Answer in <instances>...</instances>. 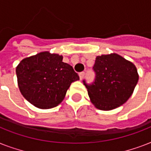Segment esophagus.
<instances>
[{
	"mask_svg": "<svg viewBox=\"0 0 151 151\" xmlns=\"http://www.w3.org/2000/svg\"><path fill=\"white\" fill-rule=\"evenodd\" d=\"M84 77H85V72H81V73H79V78H80V80H82Z\"/></svg>",
	"mask_w": 151,
	"mask_h": 151,
	"instance_id": "1",
	"label": "esophagus"
}]
</instances>
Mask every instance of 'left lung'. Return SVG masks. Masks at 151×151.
<instances>
[{
  "label": "left lung",
  "instance_id": "obj_1",
  "mask_svg": "<svg viewBox=\"0 0 151 151\" xmlns=\"http://www.w3.org/2000/svg\"><path fill=\"white\" fill-rule=\"evenodd\" d=\"M96 79L88 85V94L99 110H110L123 105L130 98L139 80L136 66L116 53L96 58L93 66Z\"/></svg>",
  "mask_w": 151,
  "mask_h": 151
}]
</instances>
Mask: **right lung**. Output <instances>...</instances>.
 <instances>
[{"label": "right lung", "instance_id": "add662e5", "mask_svg": "<svg viewBox=\"0 0 151 151\" xmlns=\"http://www.w3.org/2000/svg\"><path fill=\"white\" fill-rule=\"evenodd\" d=\"M21 94L40 109H50L61 103L71 83L79 80L73 67L59 54L42 52L27 57L16 66Z\"/></svg>", "mask_w": 151, "mask_h": 151}]
</instances>
